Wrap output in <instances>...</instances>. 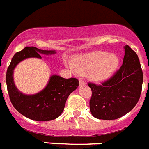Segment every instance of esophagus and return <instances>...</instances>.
Wrapping results in <instances>:
<instances>
[{"mask_svg":"<svg viewBox=\"0 0 149 149\" xmlns=\"http://www.w3.org/2000/svg\"><path fill=\"white\" fill-rule=\"evenodd\" d=\"M85 84H86V83H85V82L83 80H81V79H80V80H79V86H84V85H85Z\"/></svg>","mask_w":149,"mask_h":149,"instance_id":"esophagus-1","label":"esophagus"}]
</instances>
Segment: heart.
<instances>
[{"instance_id": "heart-1", "label": "heart", "mask_w": 149, "mask_h": 149, "mask_svg": "<svg viewBox=\"0 0 149 149\" xmlns=\"http://www.w3.org/2000/svg\"><path fill=\"white\" fill-rule=\"evenodd\" d=\"M118 58L115 54L106 52H96L85 54L75 59L74 64L65 61V64L74 73L88 75L91 81L102 82L110 78L118 66Z\"/></svg>"}]
</instances>
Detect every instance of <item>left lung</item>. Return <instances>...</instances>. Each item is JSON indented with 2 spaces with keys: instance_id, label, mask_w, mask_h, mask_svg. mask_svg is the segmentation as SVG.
Here are the masks:
<instances>
[{
  "instance_id": "left-lung-1",
  "label": "left lung",
  "mask_w": 149,
  "mask_h": 149,
  "mask_svg": "<svg viewBox=\"0 0 149 149\" xmlns=\"http://www.w3.org/2000/svg\"><path fill=\"white\" fill-rule=\"evenodd\" d=\"M122 67L101 85L88 83L92 91L90 111L98 119L114 120L128 113L141 95L143 74L137 54L128 45L124 47Z\"/></svg>"
}]
</instances>
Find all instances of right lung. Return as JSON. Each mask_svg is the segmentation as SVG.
I'll list each match as a JSON object with an SVG mask.
<instances>
[{"label":"right lung","instance_id":"obj_1","mask_svg":"<svg viewBox=\"0 0 149 149\" xmlns=\"http://www.w3.org/2000/svg\"><path fill=\"white\" fill-rule=\"evenodd\" d=\"M54 54L55 51L26 47L14 54L7 71L6 83L13 106L21 115L34 121H52L61 115L68 97L78 87V80L74 78L66 79L53 74L43 90L34 95H25L19 91L14 84V69L21 61L27 58L41 59V55Z\"/></svg>","mask_w":149,"mask_h":149}]
</instances>
